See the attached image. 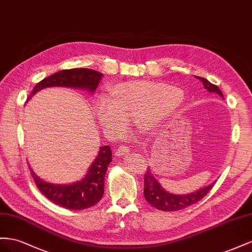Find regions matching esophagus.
I'll return each instance as SVG.
<instances>
[{
	"mask_svg": "<svg viewBox=\"0 0 252 252\" xmlns=\"http://www.w3.org/2000/svg\"><path fill=\"white\" fill-rule=\"evenodd\" d=\"M131 151V148L127 147V146H119L117 149H116V155L117 156H124V155H126L130 153Z\"/></svg>",
	"mask_w": 252,
	"mask_h": 252,
	"instance_id": "34e87169",
	"label": "esophagus"
}]
</instances>
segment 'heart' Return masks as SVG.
Here are the masks:
<instances>
[{
	"label": "heart",
	"instance_id": "heart-1",
	"mask_svg": "<svg viewBox=\"0 0 252 252\" xmlns=\"http://www.w3.org/2000/svg\"><path fill=\"white\" fill-rule=\"evenodd\" d=\"M111 95L95 97L94 107L99 125L114 136L125 133L127 120L132 119L142 132H153L171 105L183 98V93L177 89L146 80L115 85Z\"/></svg>",
	"mask_w": 252,
	"mask_h": 252
}]
</instances>
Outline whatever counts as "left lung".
Instances as JSON below:
<instances>
[{
	"label": "left lung",
	"mask_w": 252,
	"mask_h": 252,
	"mask_svg": "<svg viewBox=\"0 0 252 252\" xmlns=\"http://www.w3.org/2000/svg\"><path fill=\"white\" fill-rule=\"evenodd\" d=\"M200 81L204 83L205 89L209 93H215V94L220 95L222 99V96L220 90L218 88L217 85L212 84L205 78L197 77ZM145 188H143V193H145V198L149 204L155 207L158 210L162 211H177L184 209V208L188 207L190 205H193L197 203L199 199H202L207 193L209 192L212 187L214 186L215 182L212 184L208 185L202 189H198L191 193L187 194H174L164 190L160 183L157 181L155 176L152 173V170L148 169L147 173L145 174Z\"/></svg>",
	"instance_id": "8db88e82"
}]
</instances>
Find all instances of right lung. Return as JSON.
Returning a JSON list of instances; mask_svg holds the SVG:
<instances>
[{"label":"right lung","mask_w":252,"mask_h":252,"mask_svg":"<svg viewBox=\"0 0 252 252\" xmlns=\"http://www.w3.org/2000/svg\"><path fill=\"white\" fill-rule=\"evenodd\" d=\"M103 75L91 68L63 69L44 78L34 86L27 101L41 90L61 88L83 90L93 94ZM112 161L110 146L100 147L98 155L80 181L71 184H53L43 181L30 167L39 190L53 203L70 210H83L96 205L104 193V176Z\"/></svg>","instance_id":"add662e5"}]
</instances>
